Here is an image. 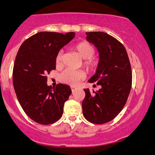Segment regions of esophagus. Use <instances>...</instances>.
<instances>
[{
	"label": "esophagus",
	"instance_id": "1",
	"mask_svg": "<svg viewBox=\"0 0 155 155\" xmlns=\"http://www.w3.org/2000/svg\"><path fill=\"white\" fill-rule=\"evenodd\" d=\"M76 87H74V86H72L71 87V90H72V91H74L75 90H76Z\"/></svg>",
	"mask_w": 155,
	"mask_h": 155
}]
</instances>
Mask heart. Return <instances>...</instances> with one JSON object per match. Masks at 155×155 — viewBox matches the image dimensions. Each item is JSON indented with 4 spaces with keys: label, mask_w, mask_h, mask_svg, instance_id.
I'll use <instances>...</instances> for the list:
<instances>
[{
    "label": "heart",
    "mask_w": 155,
    "mask_h": 155,
    "mask_svg": "<svg viewBox=\"0 0 155 155\" xmlns=\"http://www.w3.org/2000/svg\"><path fill=\"white\" fill-rule=\"evenodd\" d=\"M75 50L78 52L81 58L85 60V65L89 69H94L97 66L98 61L93 58V55L95 53V49L91 44L87 42H81L77 43L74 46ZM56 64L60 67L62 65V52L59 51L56 56ZM85 77V74L82 71L66 69L62 72L61 75V79L64 82L69 84L72 86H76L79 82Z\"/></svg>",
    "instance_id": "heart-1"
}]
</instances>
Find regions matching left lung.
I'll return each instance as SVG.
<instances>
[{
	"label": "left lung",
	"mask_w": 155,
	"mask_h": 155,
	"mask_svg": "<svg viewBox=\"0 0 155 155\" xmlns=\"http://www.w3.org/2000/svg\"><path fill=\"white\" fill-rule=\"evenodd\" d=\"M86 40L99 52L96 73L88 82L101 85L100 90L91 92L84 89L82 112L93 124H102L112 121L124 108L132 85L130 63L124 46L104 32H87Z\"/></svg>",
	"instance_id": "1"
}]
</instances>
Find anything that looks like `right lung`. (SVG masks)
Wrapping results in <instances>:
<instances>
[{
	"label": "right lung",
	"instance_id": "obj_1",
	"mask_svg": "<svg viewBox=\"0 0 155 155\" xmlns=\"http://www.w3.org/2000/svg\"><path fill=\"white\" fill-rule=\"evenodd\" d=\"M75 35L74 32H39L18 49L12 73L14 89L24 112L35 122L52 124L63 115L64 103L72 93L70 87L58 84L51 87L46 76L55 69L58 53Z\"/></svg>",
	"mask_w": 155,
	"mask_h": 155
}]
</instances>
